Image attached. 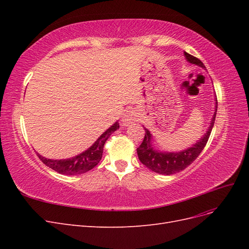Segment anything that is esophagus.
<instances>
[{"instance_id":"esophagus-1","label":"esophagus","mask_w":249,"mask_h":249,"mask_svg":"<svg viewBox=\"0 0 249 249\" xmlns=\"http://www.w3.org/2000/svg\"><path fill=\"white\" fill-rule=\"evenodd\" d=\"M136 120H137L136 113L134 111H126V113H124V115L123 117V124L124 125H130L134 123H136Z\"/></svg>"}]
</instances>
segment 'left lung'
I'll return each instance as SVG.
<instances>
[{
  "label": "left lung",
  "instance_id": "obj_1",
  "mask_svg": "<svg viewBox=\"0 0 249 249\" xmlns=\"http://www.w3.org/2000/svg\"><path fill=\"white\" fill-rule=\"evenodd\" d=\"M184 55L187 59V61H189L192 64H196L205 69V65H203V63L198 58L188 54L186 52L184 53ZM216 112H217V97H216V106H215L214 115L212 120H211V124L207 133L203 135V136L196 143H195L194 145L183 150V152H178V153H161L154 149V147H152V143H150V141H152V134H150V132L144 127L145 130L144 139H143L140 146L137 148V154H138L140 162L143 165H145V166L150 170H153L157 173H160V175L169 176V175H173V173L184 170L186 167L189 166L191 163H193L195 160H196V158L202 152V149L205 148L215 123Z\"/></svg>",
  "mask_w": 249,
  "mask_h": 249
}]
</instances>
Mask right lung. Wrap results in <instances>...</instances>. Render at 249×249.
I'll list each match as a JSON object with an SVG mask.
<instances>
[{
  "label": "right lung",
  "mask_w": 249,
  "mask_h": 249,
  "mask_svg": "<svg viewBox=\"0 0 249 249\" xmlns=\"http://www.w3.org/2000/svg\"><path fill=\"white\" fill-rule=\"evenodd\" d=\"M117 129H119V124L116 122L114 124L111 125L109 129L103 133L97 140L93 143L85 152L81 153L80 155L72 157L71 159L64 160H52L47 159L41 155L37 154L39 159L43 164H46L48 167L54 169L55 171L66 176H74L85 173L89 170L94 168L102 159L103 150L105 142L110 137L112 133H114Z\"/></svg>",
  "instance_id": "obj_1"
}]
</instances>
